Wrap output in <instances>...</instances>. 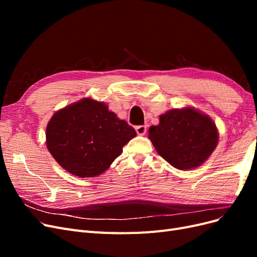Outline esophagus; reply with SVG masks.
<instances>
[{
	"instance_id": "1",
	"label": "esophagus",
	"mask_w": 257,
	"mask_h": 257,
	"mask_svg": "<svg viewBox=\"0 0 257 257\" xmlns=\"http://www.w3.org/2000/svg\"><path fill=\"white\" fill-rule=\"evenodd\" d=\"M135 130H136V133L138 135H141V136H143L147 133V126L146 125H138V126H136Z\"/></svg>"
}]
</instances>
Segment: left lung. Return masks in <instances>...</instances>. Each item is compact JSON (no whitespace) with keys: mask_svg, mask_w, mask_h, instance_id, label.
<instances>
[{"mask_svg":"<svg viewBox=\"0 0 257 257\" xmlns=\"http://www.w3.org/2000/svg\"><path fill=\"white\" fill-rule=\"evenodd\" d=\"M149 138L170 165L190 170L211 155L219 142V132L210 116L184 107L161 114L158 125L149 128Z\"/></svg>","mask_w":257,"mask_h":257,"instance_id":"left-lung-1","label":"left lung"}]
</instances>
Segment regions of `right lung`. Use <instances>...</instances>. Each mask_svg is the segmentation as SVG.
Masks as SVG:
<instances>
[{
  "label": "right lung",
  "mask_w": 257,
  "mask_h": 257,
  "mask_svg": "<svg viewBox=\"0 0 257 257\" xmlns=\"http://www.w3.org/2000/svg\"><path fill=\"white\" fill-rule=\"evenodd\" d=\"M136 136L126 121L89 97L52 115L46 128V145L53 159L80 178L103 174Z\"/></svg>",
  "instance_id": "obj_1"
}]
</instances>
